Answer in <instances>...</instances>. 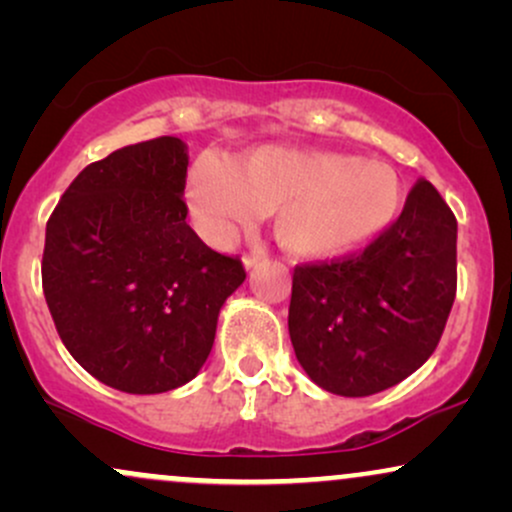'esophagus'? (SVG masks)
I'll return each instance as SVG.
<instances>
[{
	"instance_id": "34e87169",
	"label": "esophagus",
	"mask_w": 512,
	"mask_h": 512,
	"mask_svg": "<svg viewBox=\"0 0 512 512\" xmlns=\"http://www.w3.org/2000/svg\"><path fill=\"white\" fill-rule=\"evenodd\" d=\"M264 257H267V252H264V250H250V252H245V255H243V264L250 269V267H255L257 262H262Z\"/></svg>"
}]
</instances>
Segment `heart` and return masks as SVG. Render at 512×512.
Instances as JSON below:
<instances>
[{
	"instance_id": "heart-1",
	"label": "heart",
	"mask_w": 512,
	"mask_h": 512,
	"mask_svg": "<svg viewBox=\"0 0 512 512\" xmlns=\"http://www.w3.org/2000/svg\"><path fill=\"white\" fill-rule=\"evenodd\" d=\"M197 231L223 245L274 211L279 243L298 257H337L390 226L402 202L395 170L351 154L257 146L236 161L197 158L185 182Z\"/></svg>"
}]
</instances>
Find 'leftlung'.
Segmentation results:
<instances>
[{"mask_svg":"<svg viewBox=\"0 0 512 512\" xmlns=\"http://www.w3.org/2000/svg\"><path fill=\"white\" fill-rule=\"evenodd\" d=\"M457 291V219L428 180L361 252L293 269L289 334L322 390L368 397L402 383L443 337Z\"/></svg>","mask_w":512,"mask_h":512,"instance_id":"1","label":"left lung"}]
</instances>
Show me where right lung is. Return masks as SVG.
I'll return each mask as SVG.
<instances>
[{
	"instance_id": "obj_1",
	"label": "right lung",
	"mask_w": 512,
	"mask_h": 512,
	"mask_svg": "<svg viewBox=\"0 0 512 512\" xmlns=\"http://www.w3.org/2000/svg\"><path fill=\"white\" fill-rule=\"evenodd\" d=\"M187 163L178 137L117 149L76 175L48 219L40 267L57 334L81 368L129 395L190 383L245 281L240 257L185 221Z\"/></svg>"
}]
</instances>
